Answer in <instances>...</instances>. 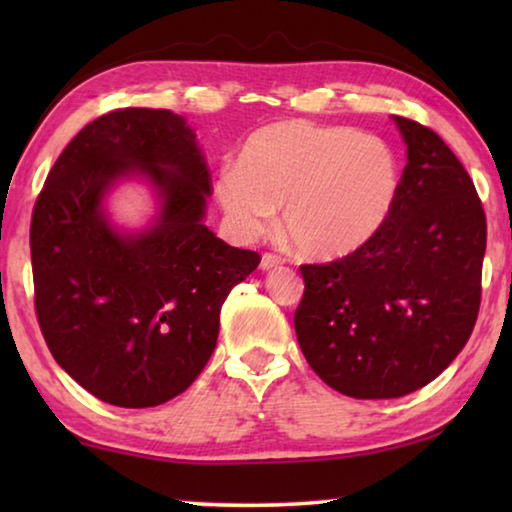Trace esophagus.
<instances>
[{
  "mask_svg": "<svg viewBox=\"0 0 512 512\" xmlns=\"http://www.w3.org/2000/svg\"><path fill=\"white\" fill-rule=\"evenodd\" d=\"M280 264H284V259L280 257V255H275V253H264L262 255V271H271V268H277Z\"/></svg>",
  "mask_w": 512,
  "mask_h": 512,
  "instance_id": "obj_1",
  "label": "esophagus"
}]
</instances>
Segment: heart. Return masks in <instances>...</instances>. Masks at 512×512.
I'll return each instance as SVG.
<instances>
[{
  "label": "heart",
  "instance_id": "obj_1",
  "mask_svg": "<svg viewBox=\"0 0 512 512\" xmlns=\"http://www.w3.org/2000/svg\"><path fill=\"white\" fill-rule=\"evenodd\" d=\"M402 171L395 151L354 128L277 121L241 144L237 164L216 173L214 192L239 235L271 228L284 205V235L311 259H341L391 219Z\"/></svg>",
  "mask_w": 512,
  "mask_h": 512
}]
</instances>
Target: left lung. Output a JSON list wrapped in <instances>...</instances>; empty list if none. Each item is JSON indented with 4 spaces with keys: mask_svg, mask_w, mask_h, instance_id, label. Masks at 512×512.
<instances>
[{
    "mask_svg": "<svg viewBox=\"0 0 512 512\" xmlns=\"http://www.w3.org/2000/svg\"><path fill=\"white\" fill-rule=\"evenodd\" d=\"M395 124L406 167L391 219L357 253L302 264L293 314L311 370L357 400L427 386L465 348L481 305L485 212L470 173L431 128Z\"/></svg>",
    "mask_w": 512,
    "mask_h": 512,
    "instance_id": "obj_1",
    "label": "left lung"
}]
</instances>
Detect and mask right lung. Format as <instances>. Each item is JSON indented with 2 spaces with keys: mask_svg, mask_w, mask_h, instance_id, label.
Masks as SVG:
<instances>
[{
  "mask_svg": "<svg viewBox=\"0 0 512 512\" xmlns=\"http://www.w3.org/2000/svg\"><path fill=\"white\" fill-rule=\"evenodd\" d=\"M133 172L156 185L163 210L128 238L100 203ZM210 192L194 131L162 108L101 115L51 167L31 216L33 302L58 366L99 400L158 406L210 361L225 298L262 259L205 228Z\"/></svg>",
  "mask_w": 512,
  "mask_h": 512,
  "instance_id": "obj_1",
  "label": "right lung"
}]
</instances>
